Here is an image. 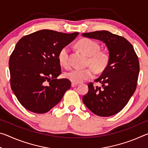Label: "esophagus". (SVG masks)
I'll return each instance as SVG.
<instances>
[{"mask_svg": "<svg viewBox=\"0 0 148 148\" xmlns=\"http://www.w3.org/2000/svg\"><path fill=\"white\" fill-rule=\"evenodd\" d=\"M77 84H76V83H74V82H72V84H71V87H74L77 86Z\"/></svg>", "mask_w": 148, "mask_h": 148, "instance_id": "34e87169", "label": "esophagus"}]
</instances>
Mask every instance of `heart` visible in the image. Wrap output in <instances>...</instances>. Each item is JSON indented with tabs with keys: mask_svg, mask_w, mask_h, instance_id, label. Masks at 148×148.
<instances>
[{
	"mask_svg": "<svg viewBox=\"0 0 148 148\" xmlns=\"http://www.w3.org/2000/svg\"><path fill=\"white\" fill-rule=\"evenodd\" d=\"M77 46L84 53L89 57L88 62L97 72H101L106 68L109 62V56L106 52L100 50L99 44L89 38H83L77 43ZM69 49L65 46L61 49L58 55L60 64L64 67L69 66ZM94 71L91 68L73 69L67 71L64 77L74 83H81L91 79Z\"/></svg>",
	"mask_w": 148,
	"mask_h": 148,
	"instance_id": "obj_1",
	"label": "heart"
}]
</instances>
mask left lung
I'll use <instances>...</instances> for the list:
<instances>
[{
  "label": "left lung",
  "instance_id": "1",
  "mask_svg": "<svg viewBox=\"0 0 148 148\" xmlns=\"http://www.w3.org/2000/svg\"><path fill=\"white\" fill-rule=\"evenodd\" d=\"M84 37L103 42L109 51V62L101 76L95 80L102 84L88 85V93L82 99L95 114L108 117L118 113L128 103L136 88L140 65L133 46L127 39L107 31L86 32Z\"/></svg>",
  "mask_w": 148,
  "mask_h": 148
}]
</instances>
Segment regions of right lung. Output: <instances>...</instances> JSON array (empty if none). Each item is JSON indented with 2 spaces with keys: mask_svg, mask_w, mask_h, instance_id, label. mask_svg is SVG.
<instances>
[{
  "mask_svg": "<svg viewBox=\"0 0 148 148\" xmlns=\"http://www.w3.org/2000/svg\"><path fill=\"white\" fill-rule=\"evenodd\" d=\"M78 34L44 29L17 42L9 60L10 85L25 108L36 114L46 113L71 88L70 80L57 79L61 73L58 55Z\"/></svg>",
  "mask_w": 148,
  "mask_h": 148,
  "instance_id": "1",
  "label": "right lung"
}]
</instances>
